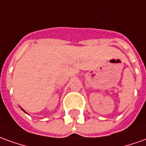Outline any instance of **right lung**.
<instances>
[{"label": "right lung", "instance_id": "1", "mask_svg": "<svg viewBox=\"0 0 146 146\" xmlns=\"http://www.w3.org/2000/svg\"><path fill=\"white\" fill-rule=\"evenodd\" d=\"M21 109H22V108H21ZM22 110H23V109H22ZM23 111H24V112H25V110H23ZM25 113H26V112H25Z\"/></svg>", "mask_w": 146, "mask_h": 146}]
</instances>
